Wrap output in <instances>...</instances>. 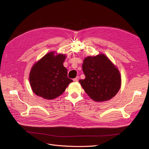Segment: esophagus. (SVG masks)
<instances>
[{
  "instance_id": "1",
  "label": "esophagus",
  "mask_w": 149,
  "mask_h": 149,
  "mask_svg": "<svg viewBox=\"0 0 149 149\" xmlns=\"http://www.w3.org/2000/svg\"><path fill=\"white\" fill-rule=\"evenodd\" d=\"M79 76H77V77H76L74 79H73V81L75 82H77L79 81Z\"/></svg>"
}]
</instances>
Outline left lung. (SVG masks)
Returning <instances> with one entry per match:
<instances>
[{"instance_id":"obj_1","label":"left lung","mask_w":149,"mask_h":149,"mask_svg":"<svg viewBox=\"0 0 149 149\" xmlns=\"http://www.w3.org/2000/svg\"><path fill=\"white\" fill-rule=\"evenodd\" d=\"M84 79L79 83L93 100H111L119 91L121 77L118 69L104 54L84 58L83 63Z\"/></svg>"}]
</instances>
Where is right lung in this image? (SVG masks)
I'll use <instances>...</instances> for the list:
<instances>
[{
	"instance_id": "add662e5",
	"label": "right lung",
	"mask_w": 149,
	"mask_h": 149,
	"mask_svg": "<svg viewBox=\"0 0 149 149\" xmlns=\"http://www.w3.org/2000/svg\"><path fill=\"white\" fill-rule=\"evenodd\" d=\"M49 52L32 66L29 80L33 92L45 100H53L63 94L73 80L68 78L63 66L66 56Z\"/></svg>"
}]
</instances>
